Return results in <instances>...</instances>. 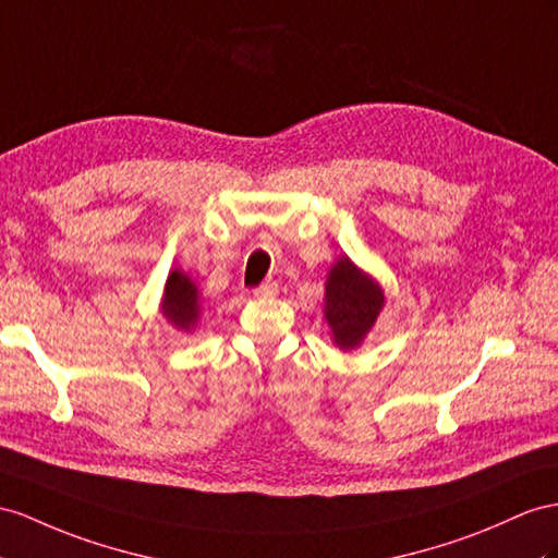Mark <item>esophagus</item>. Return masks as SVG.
Instances as JSON below:
<instances>
[{
  "label": "esophagus",
  "instance_id": "34e87169",
  "mask_svg": "<svg viewBox=\"0 0 558 558\" xmlns=\"http://www.w3.org/2000/svg\"><path fill=\"white\" fill-rule=\"evenodd\" d=\"M274 294H278V282L276 280H266L254 290V296H274Z\"/></svg>",
  "mask_w": 558,
  "mask_h": 558
}]
</instances>
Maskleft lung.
<instances>
[{
  "instance_id": "1",
  "label": "left lung",
  "mask_w": 558,
  "mask_h": 558,
  "mask_svg": "<svg viewBox=\"0 0 558 558\" xmlns=\"http://www.w3.org/2000/svg\"><path fill=\"white\" fill-rule=\"evenodd\" d=\"M381 308V284L347 254L339 256L327 270L323 296V316L330 327L332 344L341 351L359 349L375 327Z\"/></svg>"
}]
</instances>
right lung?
<instances>
[{
  "label": "right lung",
  "mask_w": 558,
  "mask_h": 558,
  "mask_svg": "<svg viewBox=\"0 0 558 558\" xmlns=\"http://www.w3.org/2000/svg\"><path fill=\"white\" fill-rule=\"evenodd\" d=\"M203 294H199L197 282L181 268H171L162 288L160 313L162 318L177 327L179 332L191 335L199 325L203 316Z\"/></svg>",
  "instance_id": "right-lung-1"
}]
</instances>
